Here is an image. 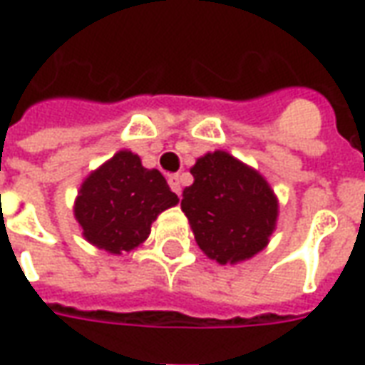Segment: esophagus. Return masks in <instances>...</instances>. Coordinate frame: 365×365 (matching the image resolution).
Masks as SVG:
<instances>
[{"label":"esophagus","instance_id":"34e87169","mask_svg":"<svg viewBox=\"0 0 365 365\" xmlns=\"http://www.w3.org/2000/svg\"><path fill=\"white\" fill-rule=\"evenodd\" d=\"M168 183H170L172 191H175L178 195H182V175L180 174L170 175V178H168Z\"/></svg>","mask_w":365,"mask_h":365}]
</instances>
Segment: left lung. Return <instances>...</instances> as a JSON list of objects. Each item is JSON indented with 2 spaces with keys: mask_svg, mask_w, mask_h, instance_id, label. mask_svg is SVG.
I'll use <instances>...</instances> for the list:
<instances>
[{
  "mask_svg": "<svg viewBox=\"0 0 365 365\" xmlns=\"http://www.w3.org/2000/svg\"><path fill=\"white\" fill-rule=\"evenodd\" d=\"M182 211L199 248L219 264L248 260L268 245L277 199L268 182L227 152H211L191 168Z\"/></svg>",
  "mask_w": 365,
  "mask_h": 365,
  "instance_id": "obj_1",
  "label": "left lung"
}]
</instances>
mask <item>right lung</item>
I'll return each instance as SVG.
<instances>
[{"label":"right lung","mask_w":365,"mask_h":365,"mask_svg":"<svg viewBox=\"0 0 365 365\" xmlns=\"http://www.w3.org/2000/svg\"><path fill=\"white\" fill-rule=\"evenodd\" d=\"M175 203L178 195L158 170L120 150L83 182L74 215L91 245L120 254L144 242L156 217Z\"/></svg>","instance_id":"add662e5"}]
</instances>
